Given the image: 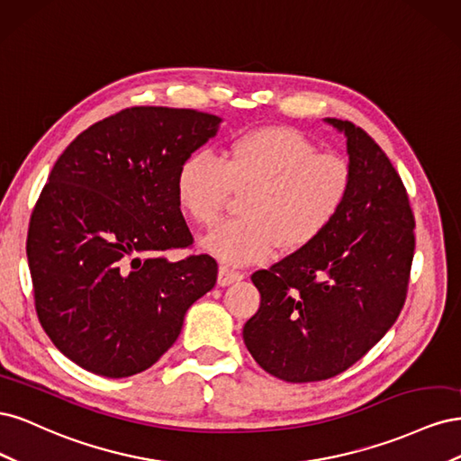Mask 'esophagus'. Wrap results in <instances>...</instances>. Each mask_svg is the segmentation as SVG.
<instances>
[{
	"instance_id": "esophagus-1",
	"label": "esophagus",
	"mask_w": 461,
	"mask_h": 461,
	"mask_svg": "<svg viewBox=\"0 0 461 461\" xmlns=\"http://www.w3.org/2000/svg\"><path fill=\"white\" fill-rule=\"evenodd\" d=\"M242 278H244V275L240 271H234V269L225 267V265H221V267H219V276H217V285L219 286H229L232 283L242 281Z\"/></svg>"
}]
</instances>
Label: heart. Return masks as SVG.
Masks as SVG:
<instances>
[{"mask_svg":"<svg viewBox=\"0 0 461 461\" xmlns=\"http://www.w3.org/2000/svg\"><path fill=\"white\" fill-rule=\"evenodd\" d=\"M354 185L352 167L292 127H261L230 138L221 159L194 151L176 171V200L202 227L221 217L232 192H246L240 219L202 239L225 265L267 259L278 246L298 252L319 240L342 213Z\"/></svg>","mask_w":461,"mask_h":461,"instance_id":"obj_1","label":"heart"}]
</instances>
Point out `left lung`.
<instances>
[{
	"label": "left lung",
	"instance_id": "8db88e82",
	"mask_svg": "<svg viewBox=\"0 0 461 461\" xmlns=\"http://www.w3.org/2000/svg\"><path fill=\"white\" fill-rule=\"evenodd\" d=\"M325 121L346 136L350 198L319 240L252 275L261 303L242 330L252 357L286 383L330 379L384 337L415 249L408 192L386 153L350 121Z\"/></svg>",
	"mask_w": 461,
	"mask_h": 461
}]
</instances>
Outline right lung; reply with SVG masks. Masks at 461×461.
Wrapping results in <instances>:
<instances>
[{
	"instance_id": "right-lung-1",
	"label": "right lung",
	"mask_w": 461,
	"mask_h": 461,
	"mask_svg": "<svg viewBox=\"0 0 461 461\" xmlns=\"http://www.w3.org/2000/svg\"><path fill=\"white\" fill-rule=\"evenodd\" d=\"M194 109L131 107L80 132L34 205L26 256L41 327L82 369L142 373L178 339L190 305L217 283L176 200L178 165L217 134Z\"/></svg>"
}]
</instances>
